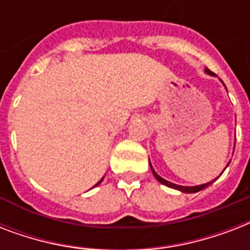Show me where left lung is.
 Wrapping results in <instances>:
<instances>
[{
  "label": "left lung",
  "mask_w": 250,
  "mask_h": 250,
  "mask_svg": "<svg viewBox=\"0 0 250 250\" xmlns=\"http://www.w3.org/2000/svg\"><path fill=\"white\" fill-rule=\"evenodd\" d=\"M205 72L206 74H209V75H213V72L210 71L209 68H205ZM229 166V165H227ZM150 170H152L153 175H154V178L158 180L160 183H162V184H165V186L167 187H170V188H174V189H178L180 190V192H184V193H196V192H200L201 189H204V188H206L208 186H210L211 183L215 180L214 179L213 182H209V183H206V184H201V186H194V187H184V186H178V184H174V183H171V182H167L166 179L164 178H161L160 175L157 174L156 171H154V168H153V166L150 165Z\"/></svg>",
  "instance_id": "8db88e82"
}]
</instances>
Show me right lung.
I'll list each match as a JSON object with an SVG mask.
<instances>
[{
    "label": "right lung",
    "instance_id": "1",
    "mask_svg": "<svg viewBox=\"0 0 250 250\" xmlns=\"http://www.w3.org/2000/svg\"><path fill=\"white\" fill-rule=\"evenodd\" d=\"M102 180H104V178H102V179H101V180H100V182H98V183H97V184H96V186H98V184H100V183H101V182H102ZM96 186H94V187H96Z\"/></svg>",
    "mask_w": 250,
    "mask_h": 250
}]
</instances>
